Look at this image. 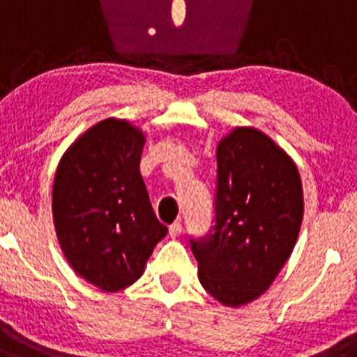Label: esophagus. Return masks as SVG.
<instances>
[{
    "instance_id": "obj_1",
    "label": "esophagus",
    "mask_w": 357,
    "mask_h": 357,
    "mask_svg": "<svg viewBox=\"0 0 357 357\" xmlns=\"http://www.w3.org/2000/svg\"><path fill=\"white\" fill-rule=\"evenodd\" d=\"M181 232H182L181 222H173L172 225H169V236H172V238H176V236L181 234Z\"/></svg>"
}]
</instances>
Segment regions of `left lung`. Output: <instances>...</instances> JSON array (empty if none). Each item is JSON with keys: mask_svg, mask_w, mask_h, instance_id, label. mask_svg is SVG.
<instances>
[{"mask_svg": "<svg viewBox=\"0 0 357 357\" xmlns=\"http://www.w3.org/2000/svg\"><path fill=\"white\" fill-rule=\"evenodd\" d=\"M214 227L191 238L202 286L236 307L263 295L291 255L302 216L295 162L268 135L234 128L218 144Z\"/></svg>", "mask_w": 357, "mask_h": 357, "instance_id": "left-lung-1", "label": "left lung"}]
</instances>
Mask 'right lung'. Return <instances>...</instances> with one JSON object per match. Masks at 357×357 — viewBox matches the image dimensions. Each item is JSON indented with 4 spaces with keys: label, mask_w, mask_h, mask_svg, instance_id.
<instances>
[{
    "label": "right lung",
    "mask_w": 357,
    "mask_h": 357,
    "mask_svg": "<svg viewBox=\"0 0 357 357\" xmlns=\"http://www.w3.org/2000/svg\"><path fill=\"white\" fill-rule=\"evenodd\" d=\"M143 132L103 119L62 155L53 182V220L73 270L114 293L134 284L168 227L157 220L139 172Z\"/></svg>",
    "instance_id": "1"
}]
</instances>
